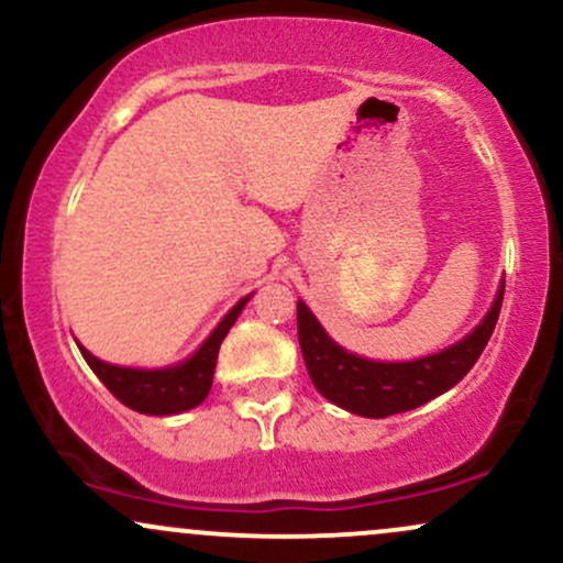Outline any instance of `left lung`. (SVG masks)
Returning <instances> with one entry per match:
<instances>
[{"label":"left lung","instance_id":"obj_1","mask_svg":"<svg viewBox=\"0 0 563 563\" xmlns=\"http://www.w3.org/2000/svg\"><path fill=\"white\" fill-rule=\"evenodd\" d=\"M503 288L506 280L497 286L495 301L489 303L479 325L461 341L402 363H384L349 352L328 335L312 309L299 299V344L314 389L328 402L363 418H386L394 412L416 410L439 394L450 391L479 360L500 314Z\"/></svg>","mask_w":563,"mask_h":563}]
</instances>
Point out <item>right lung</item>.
Returning <instances> with one entry per match:
<instances>
[{
    "label": "right lung",
    "mask_w": 563,
    "mask_h": 563,
    "mask_svg": "<svg viewBox=\"0 0 563 563\" xmlns=\"http://www.w3.org/2000/svg\"><path fill=\"white\" fill-rule=\"evenodd\" d=\"M251 296H243L235 307L217 322V328L203 339L190 357L179 360L174 365L164 367H126L113 365L106 360L95 357L89 349H84L79 341L81 357L92 367L95 376L108 386L119 402H124L142 416H177V412L192 410L209 397L211 380H214V367L219 357V346H222L224 335L241 318L243 307L251 301Z\"/></svg>",
    "instance_id": "obj_1"
}]
</instances>
